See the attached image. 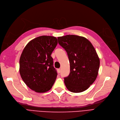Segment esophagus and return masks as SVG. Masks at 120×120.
<instances>
[{"mask_svg": "<svg viewBox=\"0 0 120 120\" xmlns=\"http://www.w3.org/2000/svg\"><path fill=\"white\" fill-rule=\"evenodd\" d=\"M57 73H60V69H57Z\"/></svg>", "mask_w": 120, "mask_h": 120, "instance_id": "1", "label": "esophagus"}]
</instances>
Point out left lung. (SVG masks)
Returning <instances> with one entry per match:
<instances>
[{
  "mask_svg": "<svg viewBox=\"0 0 120 120\" xmlns=\"http://www.w3.org/2000/svg\"><path fill=\"white\" fill-rule=\"evenodd\" d=\"M59 44L67 52L70 63L69 75L64 84L69 91L81 93L96 79L100 60L94 48L87 38L75 35L57 37Z\"/></svg>",
  "mask_w": 120,
  "mask_h": 120,
  "instance_id": "left-lung-1",
  "label": "left lung"
}]
</instances>
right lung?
Wrapping results in <instances>:
<instances>
[{
    "mask_svg": "<svg viewBox=\"0 0 120 120\" xmlns=\"http://www.w3.org/2000/svg\"><path fill=\"white\" fill-rule=\"evenodd\" d=\"M57 38L41 36L28 43L20 59V73L23 82L37 93H45L54 85L57 73L51 56Z\"/></svg>",
    "mask_w": 120,
    "mask_h": 120,
    "instance_id": "obj_1",
    "label": "right lung"
}]
</instances>
